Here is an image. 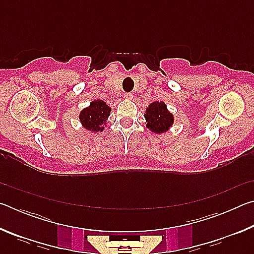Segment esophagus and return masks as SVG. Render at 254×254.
Here are the masks:
<instances>
[{
    "mask_svg": "<svg viewBox=\"0 0 254 254\" xmlns=\"http://www.w3.org/2000/svg\"><path fill=\"white\" fill-rule=\"evenodd\" d=\"M132 97H133V95L131 93H126L124 94V98H127V100H132Z\"/></svg>",
    "mask_w": 254,
    "mask_h": 254,
    "instance_id": "esophagus-1",
    "label": "esophagus"
}]
</instances>
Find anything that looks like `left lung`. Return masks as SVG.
Here are the masks:
<instances>
[{"label":"left lung","instance_id":"1","mask_svg":"<svg viewBox=\"0 0 254 254\" xmlns=\"http://www.w3.org/2000/svg\"><path fill=\"white\" fill-rule=\"evenodd\" d=\"M145 124L150 131L161 134L167 132L173 127L174 124V115L167 109L165 102L156 101L151 103L149 107L145 110Z\"/></svg>","mask_w":254,"mask_h":254}]
</instances>
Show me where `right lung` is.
<instances>
[{
    "mask_svg": "<svg viewBox=\"0 0 254 254\" xmlns=\"http://www.w3.org/2000/svg\"><path fill=\"white\" fill-rule=\"evenodd\" d=\"M111 107L104 101L95 100L89 106L80 111L79 121L86 130L102 132L104 130L107 119L110 117Z\"/></svg>",
    "mask_w": 254,
    "mask_h": 254,
    "instance_id": "obj_1",
    "label": "right lung"
}]
</instances>
